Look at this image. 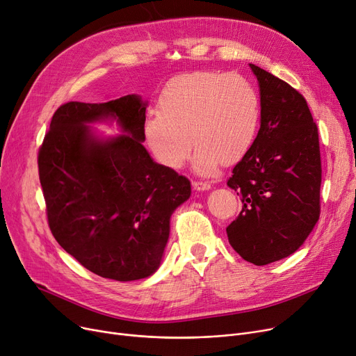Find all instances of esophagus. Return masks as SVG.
Returning <instances> with one entry per match:
<instances>
[{"label": "esophagus", "instance_id": "esophagus-1", "mask_svg": "<svg viewBox=\"0 0 356 356\" xmlns=\"http://www.w3.org/2000/svg\"><path fill=\"white\" fill-rule=\"evenodd\" d=\"M193 187L197 191H207V190L211 188V184L206 182V181H194L193 182Z\"/></svg>", "mask_w": 356, "mask_h": 356}]
</instances>
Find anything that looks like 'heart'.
Here are the masks:
<instances>
[{
	"label": "heart",
	"mask_w": 356,
	"mask_h": 356,
	"mask_svg": "<svg viewBox=\"0 0 356 356\" xmlns=\"http://www.w3.org/2000/svg\"><path fill=\"white\" fill-rule=\"evenodd\" d=\"M259 118V95L246 78L190 72L166 83L158 113L145 118L143 138L156 161L171 169L182 168L197 147L194 166L210 175L220 162L232 165L246 155Z\"/></svg>",
	"instance_id": "b5f03b06"
}]
</instances>
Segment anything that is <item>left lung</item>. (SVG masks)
Here are the masks:
<instances>
[{
	"label": "left lung",
	"mask_w": 356,
	"mask_h": 356,
	"mask_svg": "<svg viewBox=\"0 0 356 356\" xmlns=\"http://www.w3.org/2000/svg\"><path fill=\"white\" fill-rule=\"evenodd\" d=\"M249 66L259 86L261 127L227 181L242 211L226 232L232 248L261 266L290 257L314 229L321 163L306 99L282 79Z\"/></svg>",
	"instance_id": "1"
}]
</instances>
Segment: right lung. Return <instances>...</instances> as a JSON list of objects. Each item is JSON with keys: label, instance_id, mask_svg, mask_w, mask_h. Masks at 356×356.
<instances>
[{"label": "right lung", "instance_id": "add662e5", "mask_svg": "<svg viewBox=\"0 0 356 356\" xmlns=\"http://www.w3.org/2000/svg\"><path fill=\"white\" fill-rule=\"evenodd\" d=\"M147 101L138 94L108 103L71 101L52 117L39 150L49 227L91 273L136 281L156 273L174 211L190 181L156 163L143 146ZM115 124V137L92 124Z\"/></svg>", "mask_w": 356, "mask_h": 356}]
</instances>
